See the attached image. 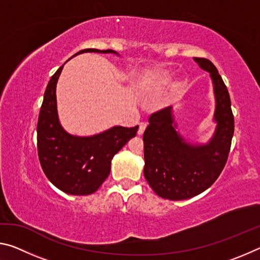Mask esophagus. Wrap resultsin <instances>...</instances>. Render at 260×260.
I'll return each instance as SVG.
<instances>
[{
	"label": "esophagus",
	"mask_w": 260,
	"mask_h": 260,
	"mask_svg": "<svg viewBox=\"0 0 260 260\" xmlns=\"http://www.w3.org/2000/svg\"><path fill=\"white\" fill-rule=\"evenodd\" d=\"M146 128H147V124L146 122H141L140 124V127H139V131H138V133L141 135V134H143V132L146 131Z\"/></svg>",
	"instance_id": "1"
}]
</instances>
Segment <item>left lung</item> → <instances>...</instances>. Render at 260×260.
<instances>
[{
  "instance_id": "obj_1",
  "label": "left lung",
  "mask_w": 260,
  "mask_h": 260,
  "mask_svg": "<svg viewBox=\"0 0 260 260\" xmlns=\"http://www.w3.org/2000/svg\"><path fill=\"white\" fill-rule=\"evenodd\" d=\"M193 60L212 78L218 126L208 144L192 147L175 132L171 108L151 114L143 134V173L152 190L165 200L191 199L212 186L226 165L234 134L231 98L221 76L209 59Z\"/></svg>"
}]
</instances>
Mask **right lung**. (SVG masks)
Here are the masks:
<instances>
[{
    "instance_id": "right-lung-1",
    "label": "right lung",
    "mask_w": 260,
    "mask_h": 260,
    "mask_svg": "<svg viewBox=\"0 0 260 260\" xmlns=\"http://www.w3.org/2000/svg\"><path fill=\"white\" fill-rule=\"evenodd\" d=\"M82 52L114 51L83 49L76 55ZM63 67L51 77L45 91L37 128L38 156L54 186L70 195H89L108 178L112 157L136 135L139 126H116L90 138L68 134L59 124L56 108V83Z\"/></svg>"
}]
</instances>
